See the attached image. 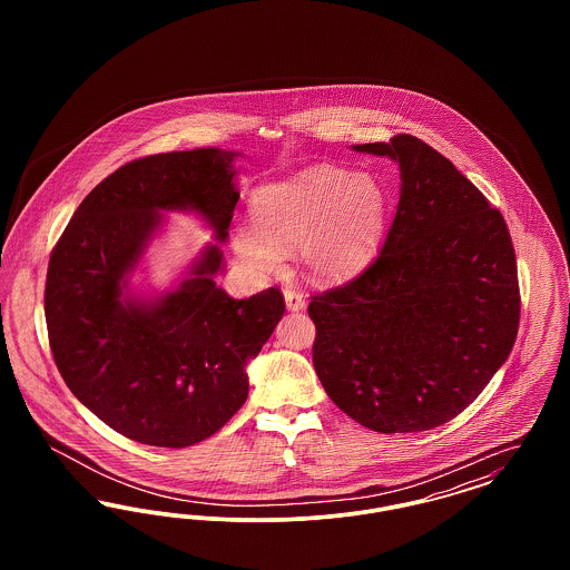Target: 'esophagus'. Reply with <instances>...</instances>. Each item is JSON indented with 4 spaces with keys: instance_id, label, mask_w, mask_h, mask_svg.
<instances>
[{
    "instance_id": "1",
    "label": "esophagus",
    "mask_w": 570,
    "mask_h": 570,
    "mask_svg": "<svg viewBox=\"0 0 570 570\" xmlns=\"http://www.w3.org/2000/svg\"><path fill=\"white\" fill-rule=\"evenodd\" d=\"M284 298H286V307H288L291 312H301V309L305 307V295H303L301 291L286 288V291H284Z\"/></svg>"
}]
</instances>
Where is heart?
<instances>
[{"mask_svg": "<svg viewBox=\"0 0 570 570\" xmlns=\"http://www.w3.org/2000/svg\"><path fill=\"white\" fill-rule=\"evenodd\" d=\"M256 224L235 226L233 242L245 263L275 269L282 245L301 244L307 269L318 277L356 272L374 252L386 216V196L372 175L314 166L254 194Z\"/></svg>", "mask_w": 570, "mask_h": 570, "instance_id": "b5f03b06", "label": "heart"}]
</instances>
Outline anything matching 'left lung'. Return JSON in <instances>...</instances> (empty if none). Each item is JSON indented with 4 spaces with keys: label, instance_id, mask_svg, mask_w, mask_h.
I'll return each mask as SVG.
<instances>
[{
    "label": "left lung",
    "instance_id": "obj_1",
    "mask_svg": "<svg viewBox=\"0 0 570 570\" xmlns=\"http://www.w3.org/2000/svg\"><path fill=\"white\" fill-rule=\"evenodd\" d=\"M400 163L379 256L312 295V358L333 404L382 434L425 432L470 406L513 351L521 295L502 214L412 135L356 145Z\"/></svg>",
    "mask_w": 570,
    "mask_h": 570
}]
</instances>
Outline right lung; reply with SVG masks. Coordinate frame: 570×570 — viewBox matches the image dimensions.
Returning <instances> with one entry per match:
<instances>
[{
  "mask_svg": "<svg viewBox=\"0 0 570 570\" xmlns=\"http://www.w3.org/2000/svg\"><path fill=\"white\" fill-rule=\"evenodd\" d=\"M230 160L194 149L119 166L82 198L49 258L45 318L61 379L110 430L142 444L184 449L219 432L247 400V358L286 309L275 286L249 298L217 288V247L160 303L119 298L160 209H196L226 237L239 200Z\"/></svg>",
  "mask_w": 570,
  "mask_h": 570,
  "instance_id": "right-lung-1",
  "label": "right lung"
}]
</instances>
